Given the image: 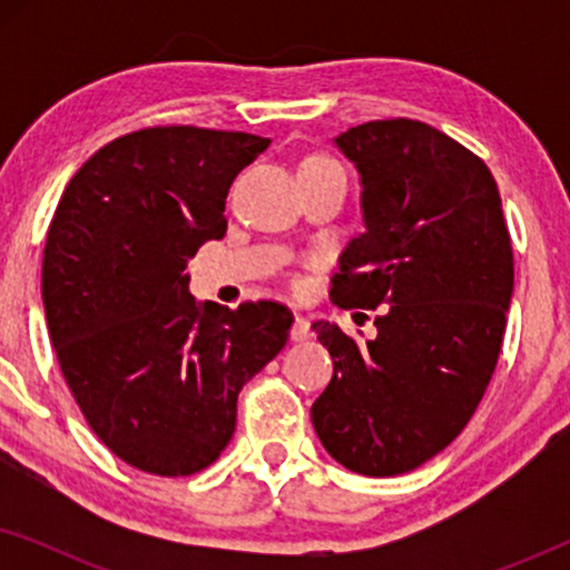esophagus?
I'll return each mask as SVG.
<instances>
[{"mask_svg": "<svg viewBox=\"0 0 570 570\" xmlns=\"http://www.w3.org/2000/svg\"><path fill=\"white\" fill-rule=\"evenodd\" d=\"M311 322L306 316H295V322H293V330H291V340L293 342H303V340H308L311 337Z\"/></svg>", "mask_w": 570, "mask_h": 570, "instance_id": "obj_1", "label": "esophagus"}]
</instances>
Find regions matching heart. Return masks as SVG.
<instances>
[{
    "label": "heart",
    "instance_id": "heart-1",
    "mask_svg": "<svg viewBox=\"0 0 570 570\" xmlns=\"http://www.w3.org/2000/svg\"><path fill=\"white\" fill-rule=\"evenodd\" d=\"M324 163H334V160L324 158V155H308V158L301 160V166H324Z\"/></svg>",
    "mask_w": 570,
    "mask_h": 570
}]
</instances>
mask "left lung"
Here are the masks:
<instances>
[{"label": "left lung", "instance_id": "obj_1", "mask_svg": "<svg viewBox=\"0 0 570 570\" xmlns=\"http://www.w3.org/2000/svg\"><path fill=\"white\" fill-rule=\"evenodd\" d=\"M334 145L361 174L363 233L340 254L332 301L381 314L363 345L314 324L334 376L311 420L334 462L394 478L446 449L485 394L513 293L511 238L493 174L443 131L368 121Z\"/></svg>", "mask_w": 570, "mask_h": 570}]
</instances>
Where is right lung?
I'll list each match as a JSON object with an SVG mask.
<instances>
[{
    "mask_svg": "<svg viewBox=\"0 0 570 570\" xmlns=\"http://www.w3.org/2000/svg\"><path fill=\"white\" fill-rule=\"evenodd\" d=\"M267 147L246 131H131L77 170L53 213L41 293L59 368L98 439L142 472L213 464L240 389L291 334L279 303L197 301L184 272L225 236L233 178Z\"/></svg>",
    "mask_w": 570,
    "mask_h": 570,
    "instance_id": "1",
    "label": "right lung"
}]
</instances>
